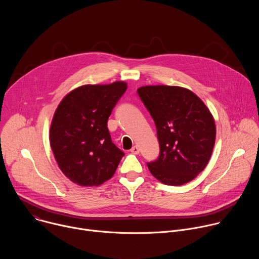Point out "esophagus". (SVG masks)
<instances>
[{
	"label": "esophagus",
	"instance_id": "1",
	"mask_svg": "<svg viewBox=\"0 0 259 259\" xmlns=\"http://www.w3.org/2000/svg\"><path fill=\"white\" fill-rule=\"evenodd\" d=\"M132 154H135V155H137V154H139V147L138 146H136V145H134L132 149H131V151H130Z\"/></svg>",
	"mask_w": 259,
	"mask_h": 259
}]
</instances>
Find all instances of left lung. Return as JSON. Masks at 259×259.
<instances>
[{"mask_svg":"<svg viewBox=\"0 0 259 259\" xmlns=\"http://www.w3.org/2000/svg\"><path fill=\"white\" fill-rule=\"evenodd\" d=\"M137 93L157 127L160 156L147 163L167 186H182L207 166L216 127L205 103L191 90L177 86H143Z\"/></svg>","mask_w":259,"mask_h":259,"instance_id":"8db88e82","label":"left lung"}]
</instances>
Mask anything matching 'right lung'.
<instances>
[{"instance_id":"add662e5","label":"right lung","mask_w":259,"mask_h":259,"mask_svg":"<svg viewBox=\"0 0 259 259\" xmlns=\"http://www.w3.org/2000/svg\"><path fill=\"white\" fill-rule=\"evenodd\" d=\"M126 89L125 82L84 85L66 94L55 110L51 149L62 173L78 186H100L113 177L124 157L106 123Z\"/></svg>"}]
</instances>
